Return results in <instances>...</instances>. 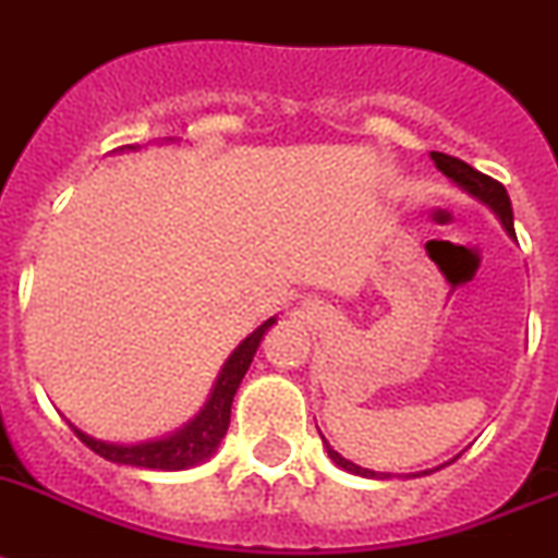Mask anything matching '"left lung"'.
<instances>
[{"label":"left lung","instance_id":"obj_1","mask_svg":"<svg viewBox=\"0 0 558 558\" xmlns=\"http://www.w3.org/2000/svg\"><path fill=\"white\" fill-rule=\"evenodd\" d=\"M430 156H434L436 168H439L441 173H445V177L459 187V191H464L468 196H473L476 202L490 207L496 219L501 222V228L508 230V236L517 239V230H513V207H510V196L508 191H505V185H499L496 179L485 177V173H478V170H473L471 165L462 162V159H456V156H448V154H430ZM322 441H325V436H322ZM325 448H328V456L339 464V468H342V471L356 473V476H367V478H390V473H376L371 471V468H362V464L344 459L342 453H336V450L330 448L328 441H325Z\"/></svg>","mask_w":558,"mask_h":558}]
</instances>
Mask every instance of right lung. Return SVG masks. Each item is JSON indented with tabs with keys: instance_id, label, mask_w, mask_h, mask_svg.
Instances as JSON below:
<instances>
[{
	"instance_id": "right-lung-1",
	"label": "right lung",
	"mask_w": 558,
	"mask_h": 558,
	"mask_svg": "<svg viewBox=\"0 0 558 558\" xmlns=\"http://www.w3.org/2000/svg\"><path fill=\"white\" fill-rule=\"evenodd\" d=\"M128 150H136V147L131 145ZM274 325L276 316H270L247 339L239 342L236 351L230 353L228 362L219 371V376H216L214 388L207 393V402L202 404V411L191 422L179 427V430L162 436V439L105 441L80 430L73 422H68V425L73 427V434L80 436L87 448L113 464H131V468H145V471H187L193 464L210 459L216 453V448H219V441L228 434L233 396H236L239 385L245 379L247 367L253 362V353H256L259 342Z\"/></svg>"
}]
</instances>
